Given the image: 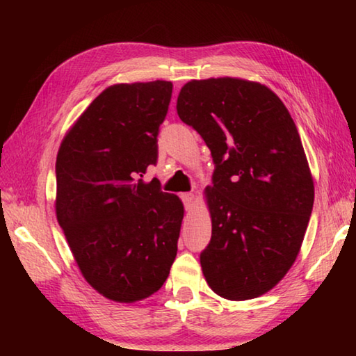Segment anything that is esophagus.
Masks as SVG:
<instances>
[{"label": "esophagus", "mask_w": 356, "mask_h": 356, "mask_svg": "<svg viewBox=\"0 0 356 356\" xmlns=\"http://www.w3.org/2000/svg\"><path fill=\"white\" fill-rule=\"evenodd\" d=\"M180 197H182V201L185 204V209L190 210L193 207V202H195V195H193V193H182Z\"/></svg>", "instance_id": "1"}]
</instances>
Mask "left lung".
I'll list each match as a JSON object with an SVG mask.
<instances>
[{
    "label": "left lung",
    "instance_id": "1",
    "mask_svg": "<svg viewBox=\"0 0 356 356\" xmlns=\"http://www.w3.org/2000/svg\"><path fill=\"white\" fill-rule=\"evenodd\" d=\"M176 108L215 163L206 188L212 238L200 257L204 278L222 298L261 297L293 265L314 204L297 125L272 89L243 78L191 80Z\"/></svg>",
    "mask_w": 356,
    "mask_h": 356
}]
</instances>
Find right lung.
I'll list each match as a JSON object with an SVG mask.
<instances>
[{"label":"right lung","mask_w":356,"mask_h":356,"mask_svg":"<svg viewBox=\"0 0 356 356\" xmlns=\"http://www.w3.org/2000/svg\"><path fill=\"white\" fill-rule=\"evenodd\" d=\"M171 81L119 83L92 100L56 156V218L83 278L105 298L135 303L163 286L184 220L179 196L143 174Z\"/></svg>","instance_id":"1"}]
</instances>
